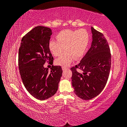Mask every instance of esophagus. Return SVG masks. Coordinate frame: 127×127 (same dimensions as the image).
Returning a JSON list of instances; mask_svg holds the SVG:
<instances>
[{
  "label": "esophagus",
  "instance_id": "1",
  "mask_svg": "<svg viewBox=\"0 0 127 127\" xmlns=\"http://www.w3.org/2000/svg\"><path fill=\"white\" fill-rule=\"evenodd\" d=\"M67 69L68 68L65 67V66H62V69H63V70H65L66 69Z\"/></svg>",
  "mask_w": 127,
  "mask_h": 127
}]
</instances>
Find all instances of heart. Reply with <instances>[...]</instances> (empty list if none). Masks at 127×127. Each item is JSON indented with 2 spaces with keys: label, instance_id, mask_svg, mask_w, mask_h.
I'll use <instances>...</instances> for the list:
<instances>
[{
  "label": "heart",
  "instance_id": "heart-1",
  "mask_svg": "<svg viewBox=\"0 0 127 127\" xmlns=\"http://www.w3.org/2000/svg\"><path fill=\"white\" fill-rule=\"evenodd\" d=\"M57 41H51L49 48L54 57H61L55 61L57 65L66 66L73 59H78L85 53L89 41V35L86 30H65L60 32L56 36Z\"/></svg>",
  "mask_w": 127,
  "mask_h": 127
}]
</instances>
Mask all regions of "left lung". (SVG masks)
I'll return each mask as SVG.
<instances>
[{
	"label": "left lung",
	"mask_w": 127,
	"mask_h": 127,
	"mask_svg": "<svg viewBox=\"0 0 127 127\" xmlns=\"http://www.w3.org/2000/svg\"><path fill=\"white\" fill-rule=\"evenodd\" d=\"M91 31V48L81 62L70 68L74 94L85 100L95 97L102 91L111 68V53L108 42L102 33L92 27Z\"/></svg>",
	"instance_id": "left-lung-1"
}]
</instances>
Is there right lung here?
Returning a JSON list of instances; mask_svg holds the SVG:
<instances>
[{
  "instance_id": "right-lung-1",
  "label": "right lung",
  "mask_w": 127,
  "mask_h": 127,
  "mask_svg": "<svg viewBox=\"0 0 127 127\" xmlns=\"http://www.w3.org/2000/svg\"><path fill=\"white\" fill-rule=\"evenodd\" d=\"M52 32L50 28L36 27L23 36L18 52V66L21 79L28 92L34 97L45 100L58 90L62 77L61 66L52 65L50 72L44 64L53 63L49 48Z\"/></svg>"
}]
</instances>
